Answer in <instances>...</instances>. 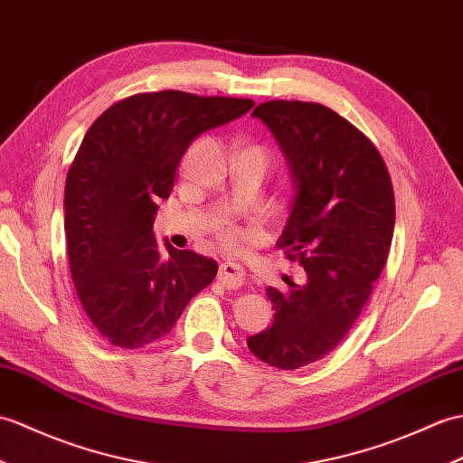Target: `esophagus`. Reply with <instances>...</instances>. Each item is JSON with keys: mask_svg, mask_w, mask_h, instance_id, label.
<instances>
[{"mask_svg": "<svg viewBox=\"0 0 463 463\" xmlns=\"http://www.w3.org/2000/svg\"><path fill=\"white\" fill-rule=\"evenodd\" d=\"M242 276V268L234 262H222L219 268V282L227 289H241Z\"/></svg>", "mask_w": 463, "mask_h": 463, "instance_id": "34e87169", "label": "esophagus"}]
</instances>
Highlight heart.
<instances>
[{
	"instance_id": "b5f03b06",
	"label": "heart",
	"mask_w": 463,
	"mask_h": 463,
	"mask_svg": "<svg viewBox=\"0 0 463 463\" xmlns=\"http://www.w3.org/2000/svg\"><path fill=\"white\" fill-rule=\"evenodd\" d=\"M256 149H260V147H256ZM260 152L266 156L264 149H260ZM217 236H219V241L222 244L232 246V244H236V241H239V229H236L234 224H231V222H222L221 227L217 229Z\"/></svg>"
}]
</instances>
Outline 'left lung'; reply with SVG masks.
I'll return each mask as SVG.
<instances>
[{
    "mask_svg": "<svg viewBox=\"0 0 463 463\" xmlns=\"http://www.w3.org/2000/svg\"><path fill=\"white\" fill-rule=\"evenodd\" d=\"M252 116L292 167L296 195L276 246L307 282L268 288L274 321L246 343L270 367L294 371L324 359L361 316L391 252L394 191L377 146L327 106L270 100Z\"/></svg>",
    "mask_w": 463,
    "mask_h": 463,
    "instance_id": "left-lung-1",
    "label": "left lung"
}]
</instances>
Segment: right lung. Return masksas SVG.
Masks as SVG:
<instances>
[{
  "mask_svg": "<svg viewBox=\"0 0 463 463\" xmlns=\"http://www.w3.org/2000/svg\"><path fill=\"white\" fill-rule=\"evenodd\" d=\"M252 106L231 96L139 92L112 104L86 132L64 185V234L84 314L114 347L165 337L217 276L213 258L169 242L161 252L154 217L193 139Z\"/></svg>",
  "mask_w": 463,
  "mask_h": 463,
  "instance_id": "right-lung-1",
  "label": "right lung"
}]
</instances>
